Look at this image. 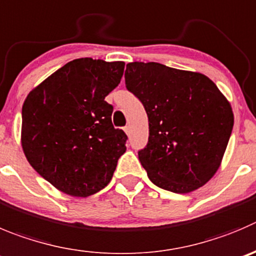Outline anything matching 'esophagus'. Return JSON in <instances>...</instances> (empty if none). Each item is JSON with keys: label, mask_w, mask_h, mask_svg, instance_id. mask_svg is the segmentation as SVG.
Instances as JSON below:
<instances>
[{"label": "esophagus", "mask_w": 256, "mask_h": 256, "mask_svg": "<svg viewBox=\"0 0 256 256\" xmlns=\"http://www.w3.org/2000/svg\"><path fill=\"white\" fill-rule=\"evenodd\" d=\"M123 130H124V132L126 133V134H130V126H126Z\"/></svg>", "instance_id": "34e87169"}]
</instances>
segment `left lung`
Here are the masks:
<instances>
[{"label": "left lung", "instance_id": "obj_1", "mask_svg": "<svg viewBox=\"0 0 256 256\" xmlns=\"http://www.w3.org/2000/svg\"><path fill=\"white\" fill-rule=\"evenodd\" d=\"M124 78L148 116L150 137L138 157L150 181L174 194L204 186L220 167L234 126L215 82L160 62H130Z\"/></svg>", "mask_w": 256, "mask_h": 256}]
</instances>
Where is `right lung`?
Segmentation results:
<instances>
[{"instance_id":"add662e5","label":"right lung","mask_w":256,"mask_h":256,"mask_svg":"<svg viewBox=\"0 0 256 256\" xmlns=\"http://www.w3.org/2000/svg\"><path fill=\"white\" fill-rule=\"evenodd\" d=\"M123 62L82 58L36 86L22 106V150L32 168L70 196L110 182L128 140L104 99L120 82Z\"/></svg>"}]
</instances>
